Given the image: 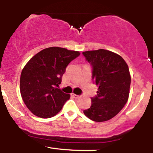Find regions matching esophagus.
Listing matches in <instances>:
<instances>
[{"instance_id":"obj_1","label":"esophagus","mask_w":153,"mask_h":153,"mask_svg":"<svg viewBox=\"0 0 153 153\" xmlns=\"http://www.w3.org/2000/svg\"><path fill=\"white\" fill-rule=\"evenodd\" d=\"M71 96H73V98H75V99H78V98L79 97V96H78V95H77V94H73H73H71Z\"/></svg>"}]
</instances>
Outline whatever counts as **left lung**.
Here are the masks:
<instances>
[{"instance_id": "obj_1", "label": "left lung", "mask_w": 153, "mask_h": 153, "mask_svg": "<svg viewBox=\"0 0 153 153\" xmlns=\"http://www.w3.org/2000/svg\"><path fill=\"white\" fill-rule=\"evenodd\" d=\"M92 67V79L99 87L91 98V106L83 111L94 122L108 121L115 117L127 102L131 77L124 59L111 51L100 49L82 52Z\"/></svg>"}]
</instances>
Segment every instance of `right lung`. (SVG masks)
I'll return each mask as SVG.
<instances>
[{
  "label": "right lung",
  "mask_w": 153,
  "mask_h": 153,
  "mask_svg": "<svg viewBox=\"0 0 153 153\" xmlns=\"http://www.w3.org/2000/svg\"><path fill=\"white\" fill-rule=\"evenodd\" d=\"M80 52L52 47L31 57L20 78L23 101L31 113L40 118H50L62 109L70 94L57 88L67 66Z\"/></svg>",
  "instance_id": "obj_1"
}]
</instances>
